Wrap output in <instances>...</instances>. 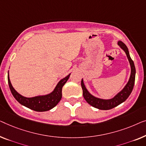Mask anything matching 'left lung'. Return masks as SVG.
<instances>
[{"label": "left lung", "mask_w": 146, "mask_h": 146, "mask_svg": "<svg viewBox=\"0 0 146 146\" xmlns=\"http://www.w3.org/2000/svg\"><path fill=\"white\" fill-rule=\"evenodd\" d=\"M118 46L124 51L125 53H126L131 67V74L130 79H129L128 83L126 84V85L125 86L124 89H123L120 93L117 94L114 98L108 100L101 99V98L94 97V96H93L92 94L89 93V91H87L85 85H84L83 80H81V87L82 89H83V97L85 98L86 101H87L90 105H91L94 108H98V109L110 110L116 107V106L119 105V104L122 103L123 102H124L125 100L128 98V96H130V94L132 93L133 88H134L135 76V68L134 61H133L132 59H131L130 54H129L128 49L127 48L126 45H125L122 42H121V41H119L118 42Z\"/></svg>", "instance_id": "obj_1"}]
</instances>
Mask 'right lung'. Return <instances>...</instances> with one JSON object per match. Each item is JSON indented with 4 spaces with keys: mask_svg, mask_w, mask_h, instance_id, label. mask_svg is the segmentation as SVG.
Returning a JSON list of instances; mask_svg holds the SVG:
<instances>
[{
    "mask_svg": "<svg viewBox=\"0 0 146 146\" xmlns=\"http://www.w3.org/2000/svg\"><path fill=\"white\" fill-rule=\"evenodd\" d=\"M70 74L61 79L57 83L52 93L44 96H34L32 98L24 97L15 91L12 87L8 74V82L12 95L17 101L26 107L37 112L48 111L55 107L62 97V87L69 79Z\"/></svg>",
    "mask_w": 146,
    "mask_h": 146,
    "instance_id": "obj_1",
    "label": "right lung"
}]
</instances>
